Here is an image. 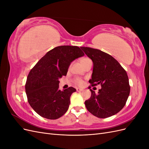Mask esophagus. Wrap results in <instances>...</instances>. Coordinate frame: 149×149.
Here are the masks:
<instances>
[{
	"instance_id": "obj_1",
	"label": "esophagus",
	"mask_w": 149,
	"mask_h": 149,
	"mask_svg": "<svg viewBox=\"0 0 149 149\" xmlns=\"http://www.w3.org/2000/svg\"><path fill=\"white\" fill-rule=\"evenodd\" d=\"M83 89H82V88H77L76 89V91H77L78 92H81V91H83Z\"/></svg>"
}]
</instances>
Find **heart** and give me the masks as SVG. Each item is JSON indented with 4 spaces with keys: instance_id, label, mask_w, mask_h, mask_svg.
I'll return each mask as SVG.
<instances>
[{
    "instance_id": "heart-1",
    "label": "heart",
    "mask_w": 149,
    "mask_h": 149,
    "mask_svg": "<svg viewBox=\"0 0 149 149\" xmlns=\"http://www.w3.org/2000/svg\"><path fill=\"white\" fill-rule=\"evenodd\" d=\"M89 61H91V60L88 59V58H82V59L81 60V63L82 65H83L86 63H87ZM75 83L78 85H81L83 84L82 81L80 80L79 79H75Z\"/></svg>"
}]
</instances>
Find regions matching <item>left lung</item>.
<instances>
[{
  "mask_svg": "<svg viewBox=\"0 0 149 149\" xmlns=\"http://www.w3.org/2000/svg\"><path fill=\"white\" fill-rule=\"evenodd\" d=\"M93 63L92 86L101 85L96 93L84 103L88 111L99 118H107L116 114L124 107L130 93L128 76L119 63L111 55L100 49L81 47Z\"/></svg>",
  "mask_w": 149,
  "mask_h": 149,
  "instance_id": "1",
  "label": "left lung"
}]
</instances>
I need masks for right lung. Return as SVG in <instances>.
<instances>
[{
  "mask_svg": "<svg viewBox=\"0 0 149 149\" xmlns=\"http://www.w3.org/2000/svg\"><path fill=\"white\" fill-rule=\"evenodd\" d=\"M84 55L78 47L59 46L48 52L31 70L25 84L28 101L38 114L48 119L64 115L70 104L73 87L60 91L59 79L74 60Z\"/></svg>",
  "mask_w": 149,
  "mask_h": 149,
  "instance_id": "1",
  "label": "right lung"
}]
</instances>
